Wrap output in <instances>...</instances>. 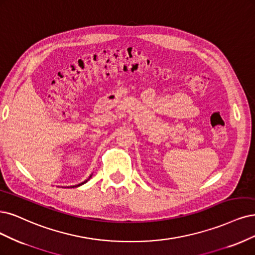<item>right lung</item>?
<instances>
[{
  "label": "right lung",
  "mask_w": 255,
  "mask_h": 255,
  "mask_svg": "<svg viewBox=\"0 0 255 255\" xmlns=\"http://www.w3.org/2000/svg\"><path fill=\"white\" fill-rule=\"evenodd\" d=\"M91 177H92V175H91V176L89 177V179H86V180H84L83 182H81V183H79V184H77V186H73V188H74V187H79V186H81V184H83V183H85V182H87V181H89Z\"/></svg>",
  "instance_id": "1"
}]
</instances>
